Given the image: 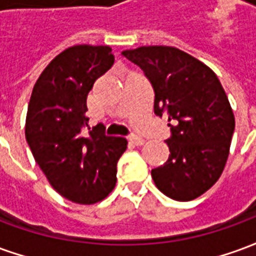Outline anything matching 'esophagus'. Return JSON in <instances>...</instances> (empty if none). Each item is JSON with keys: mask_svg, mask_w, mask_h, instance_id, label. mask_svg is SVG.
<instances>
[{"mask_svg": "<svg viewBox=\"0 0 256 256\" xmlns=\"http://www.w3.org/2000/svg\"><path fill=\"white\" fill-rule=\"evenodd\" d=\"M128 142L130 144L136 145V146H141V145H144V140L141 138V137H136V136H132V137H128Z\"/></svg>", "mask_w": 256, "mask_h": 256, "instance_id": "34e87169", "label": "esophagus"}]
</instances>
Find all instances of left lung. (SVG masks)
Returning <instances> with one entry per match:
<instances>
[{"mask_svg": "<svg viewBox=\"0 0 256 256\" xmlns=\"http://www.w3.org/2000/svg\"><path fill=\"white\" fill-rule=\"evenodd\" d=\"M122 54L137 64L155 92L154 111L167 118L170 155L152 170L158 189L189 202L207 192L225 168L234 115L215 72L172 46H141Z\"/></svg>", "mask_w": 256, "mask_h": 256, "instance_id": "1", "label": "left lung"}]
</instances>
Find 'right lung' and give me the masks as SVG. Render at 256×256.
I'll list each match as a JSON object with an SVG mask.
<instances>
[{"mask_svg": "<svg viewBox=\"0 0 256 256\" xmlns=\"http://www.w3.org/2000/svg\"><path fill=\"white\" fill-rule=\"evenodd\" d=\"M110 46L75 45L42 71L31 93L26 140L36 164L53 189L79 204H94L116 184V163L128 148L122 137L104 134L97 124L89 134L86 98L96 79L112 67Z\"/></svg>", "mask_w": 256, "mask_h": 256, "instance_id": "1", "label": "right lung"}]
</instances>
